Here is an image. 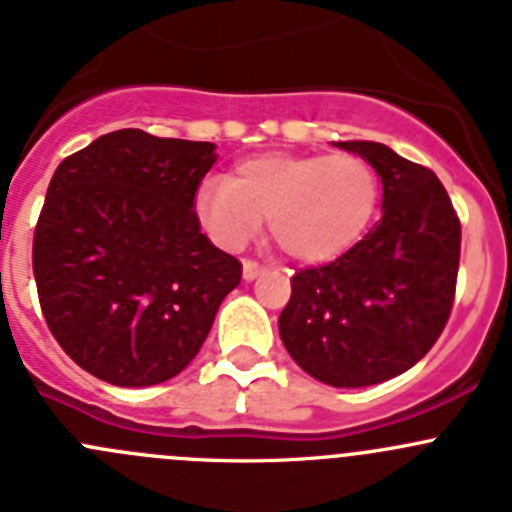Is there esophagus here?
Masks as SVG:
<instances>
[{
    "mask_svg": "<svg viewBox=\"0 0 512 512\" xmlns=\"http://www.w3.org/2000/svg\"><path fill=\"white\" fill-rule=\"evenodd\" d=\"M261 274H264V266H259L256 261H251V259L243 261V279L253 281L256 276H261Z\"/></svg>",
    "mask_w": 512,
    "mask_h": 512,
    "instance_id": "esophagus-1",
    "label": "esophagus"
}]
</instances>
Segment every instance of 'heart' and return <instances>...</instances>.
Returning a JSON list of instances; mask_svg holds the SVG:
<instances>
[{
  "instance_id": "obj_1",
  "label": "heart",
  "mask_w": 512,
  "mask_h": 512,
  "mask_svg": "<svg viewBox=\"0 0 512 512\" xmlns=\"http://www.w3.org/2000/svg\"><path fill=\"white\" fill-rule=\"evenodd\" d=\"M378 205V177L358 154L266 152L241 159L228 180H208L195 213L223 248H241L269 218L279 248L302 264H325L353 248Z\"/></svg>"
}]
</instances>
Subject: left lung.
I'll use <instances>...</instances> for the list:
<instances>
[{
	"label": "left lung",
	"instance_id": "left-lung-1",
	"mask_svg": "<svg viewBox=\"0 0 512 512\" xmlns=\"http://www.w3.org/2000/svg\"><path fill=\"white\" fill-rule=\"evenodd\" d=\"M378 172L383 215L348 253L292 276L279 335L294 363L335 388L406 373L439 340L459 269V218L439 177L378 142H337Z\"/></svg>",
	"mask_w": 512,
	"mask_h": 512
}]
</instances>
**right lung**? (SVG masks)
Segmentation results:
<instances>
[{
  "mask_svg": "<svg viewBox=\"0 0 512 512\" xmlns=\"http://www.w3.org/2000/svg\"><path fill=\"white\" fill-rule=\"evenodd\" d=\"M215 144L103 134L58 164L32 269L60 348L111 386L170 381L203 348L241 264L200 231Z\"/></svg>",
  "mask_w": 512,
  "mask_h": 512,
  "instance_id": "add662e5",
  "label": "right lung"
}]
</instances>
